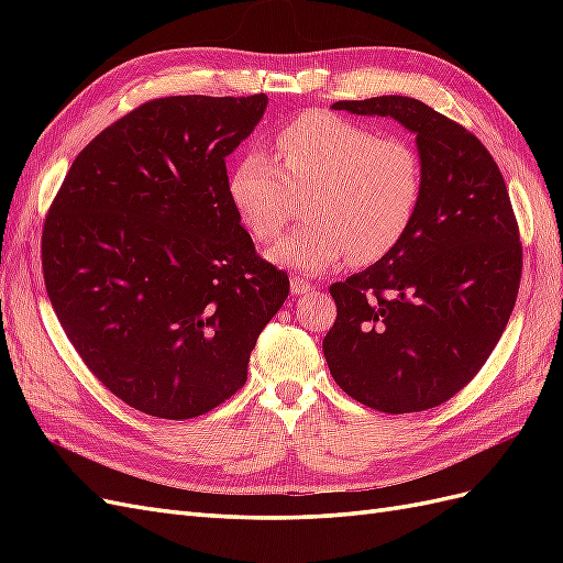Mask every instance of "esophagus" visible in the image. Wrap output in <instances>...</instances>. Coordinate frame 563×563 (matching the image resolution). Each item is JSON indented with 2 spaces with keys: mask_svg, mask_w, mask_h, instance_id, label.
I'll list each match as a JSON object with an SVG mask.
<instances>
[{
  "mask_svg": "<svg viewBox=\"0 0 563 563\" xmlns=\"http://www.w3.org/2000/svg\"><path fill=\"white\" fill-rule=\"evenodd\" d=\"M310 291H312V284L308 279L291 277V294L294 296H305V294H310Z\"/></svg>",
  "mask_w": 563,
  "mask_h": 563,
  "instance_id": "obj_1",
  "label": "esophagus"
}]
</instances>
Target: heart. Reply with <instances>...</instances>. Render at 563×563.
Masks as SVG:
<instances>
[{
  "mask_svg": "<svg viewBox=\"0 0 563 563\" xmlns=\"http://www.w3.org/2000/svg\"><path fill=\"white\" fill-rule=\"evenodd\" d=\"M308 225L267 251L284 267L321 275L343 263H376L413 225L422 199V162L413 145L347 119L310 110L284 124L272 157L249 150L228 176V197L258 242L284 230L302 195Z\"/></svg>",
  "mask_w": 563,
  "mask_h": 563,
  "instance_id": "heart-1",
  "label": "heart"
}]
</instances>
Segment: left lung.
<instances>
[{"label":"left lung","mask_w":563,"mask_h":563,"mask_svg":"<svg viewBox=\"0 0 563 563\" xmlns=\"http://www.w3.org/2000/svg\"><path fill=\"white\" fill-rule=\"evenodd\" d=\"M333 110L389 117L416 133L422 199L385 258L335 282L323 338L333 380L383 413H413L463 389L507 327L521 242L498 164L453 119L406 96L338 100Z\"/></svg>","instance_id":"obj_1"}]
</instances>
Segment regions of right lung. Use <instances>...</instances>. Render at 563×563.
<instances>
[{
	"mask_svg": "<svg viewBox=\"0 0 563 563\" xmlns=\"http://www.w3.org/2000/svg\"><path fill=\"white\" fill-rule=\"evenodd\" d=\"M267 96L150 100L84 147L42 232L46 294L114 397L187 420L246 383L251 350L288 296L228 197L225 157Z\"/></svg>",
	"mask_w": 563,
	"mask_h": 563,
	"instance_id": "1",
	"label": "right lung"
}]
</instances>
